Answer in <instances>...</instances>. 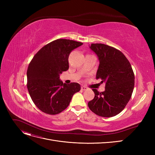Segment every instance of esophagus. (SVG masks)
<instances>
[{
    "mask_svg": "<svg viewBox=\"0 0 155 155\" xmlns=\"http://www.w3.org/2000/svg\"><path fill=\"white\" fill-rule=\"evenodd\" d=\"M81 88L82 91H87V90H88V88L87 87H85V86H82L81 87Z\"/></svg>",
    "mask_w": 155,
    "mask_h": 155,
    "instance_id": "34e87169",
    "label": "esophagus"
}]
</instances>
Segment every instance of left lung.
<instances>
[{
	"label": "left lung",
	"mask_w": 155,
	"mask_h": 155,
	"mask_svg": "<svg viewBox=\"0 0 155 155\" xmlns=\"http://www.w3.org/2000/svg\"><path fill=\"white\" fill-rule=\"evenodd\" d=\"M89 48L99 59L96 79L105 82V90L99 92L92 89L95 96L88 106L100 116H114L124 110L132 96L134 86L132 67L124 54L112 46L96 43Z\"/></svg>",
	"instance_id": "8db88e82"
}]
</instances>
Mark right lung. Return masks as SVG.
<instances>
[{"label":"right lung","instance_id":"obj_1","mask_svg":"<svg viewBox=\"0 0 155 155\" xmlns=\"http://www.w3.org/2000/svg\"><path fill=\"white\" fill-rule=\"evenodd\" d=\"M83 45L81 42L59 39L43 46L29 64L27 88L34 104L42 112L57 114L69 105L75 93L80 91L78 83H63L60 74L69 68L68 56Z\"/></svg>","mask_w":155,"mask_h":155}]
</instances>
